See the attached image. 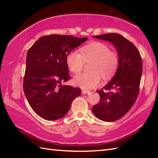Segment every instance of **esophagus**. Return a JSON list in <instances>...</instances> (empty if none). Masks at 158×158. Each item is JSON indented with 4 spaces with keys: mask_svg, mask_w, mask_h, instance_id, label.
Listing matches in <instances>:
<instances>
[{
    "mask_svg": "<svg viewBox=\"0 0 158 158\" xmlns=\"http://www.w3.org/2000/svg\"><path fill=\"white\" fill-rule=\"evenodd\" d=\"M90 92L89 90H82V94H88Z\"/></svg>",
    "mask_w": 158,
    "mask_h": 158,
    "instance_id": "34e87169",
    "label": "esophagus"
}]
</instances>
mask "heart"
<instances>
[{"label": "heart", "instance_id": "1", "mask_svg": "<svg viewBox=\"0 0 158 158\" xmlns=\"http://www.w3.org/2000/svg\"><path fill=\"white\" fill-rule=\"evenodd\" d=\"M79 52H70L66 57V64L74 73H79L85 62H91L89 73L76 75L73 82L83 89L95 88L100 83V76L103 79L110 78L119 65V56L115 52L110 51L109 46L102 42H92L83 46Z\"/></svg>", "mask_w": 158, "mask_h": 158}]
</instances>
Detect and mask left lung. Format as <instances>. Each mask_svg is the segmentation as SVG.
<instances>
[{"mask_svg":"<svg viewBox=\"0 0 158 158\" xmlns=\"http://www.w3.org/2000/svg\"><path fill=\"white\" fill-rule=\"evenodd\" d=\"M93 37L111 43L119 56L115 75L102 89L96 91L100 99L92 107L97 118L104 122H115L129 111L138 97L143 71L142 58L135 45L117 33ZM105 90L112 92H105Z\"/></svg>","mask_w":158,"mask_h":158,"instance_id":"left-lung-1","label":"left lung"}]
</instances>
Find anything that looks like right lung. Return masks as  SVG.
<instances>
[{"label": "right lung", "mask_w": 158, "mask_h": 158, "mask_svg": "<svg viewBox=\"0 0 158 158\" xmlns=\"http://www.w3.org/2000/svg\"><path fill=\"white\" fill-rule=\"evenodd\" d=\"M88 38L70 35L41 36L28 49L23 88L32 110L42 118L56 120L69 110L81 90L60 83L70 79L66 57Z\"/></svg>", "instance_id": "1"}]
</instances>
